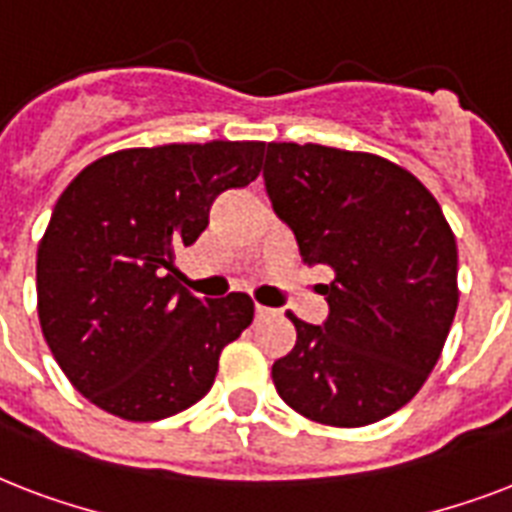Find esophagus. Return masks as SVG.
I'll use <instances>...</instances> for the list:
<instances>
[{"instance_id": "obj_1", "label": "esophagus", "mask_w": 512, "mask_h": 512, "mask_svg": "<svg viewBox=\"0 0 512 512\" xmlns=\"http://www.w3.org/2000/svg\"><path fill=\"white\" fill-rule=\"evenodd\" d=\"M273 313H276V311H271V308H265V305H260V303L255 305V316H257V319H268V316H273Z\"/></svg>"}]
</instances>
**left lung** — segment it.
I'll use <instances>...</instances> for the list:
<instances>
[{
  "label": "left lung",
  "mask_w": 512,
  "mask_h": 512,
  "mask_svg": "<svg viewBox=\"0 0 512 512\" xmlns=\"http://www.w3.org/2000/svg\"><path fill=\"white\" fill-rule=\"evenodd\" d=\"M265 191L308 265H324L327 321L287 313L295 348L273 385L321 425L361 428L409 404L433 372L457 313V241L404 167L316 143H268Z\"/></svg>",
  "instance_id": "1"
}]
</instances>
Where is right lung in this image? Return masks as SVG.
I'll use <instances>...</instances> for the list:
<instances>
[{
    "instance_id": "right-lung-1",
    "label": "right lung",
    "mask_w": 512,
    "mask_h": 512,
    "mask_svg": "<svg viewBox=\"0 0 512 512\" xmlns=\"http://www.w3.org/2000/svg\"><path fill=\"white\" fill-rule=\"evenodd\" d=\"M265 143L212 140L108 154L60 193L36 252L42 335L103 412L156 422L207 396L228 342L252 324L244 292L199 300L175 281L212 201L260 175Z\"/></svg>"
}]
</instances>
